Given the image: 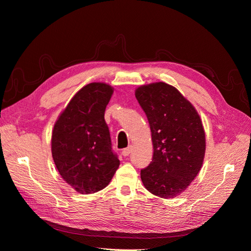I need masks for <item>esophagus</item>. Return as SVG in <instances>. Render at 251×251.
<instances>
[{
  "mask_svg": "<svg viewBox=\"0 0 251 251\" xmlns=\"http://www.w3.org/2000/svg\"><path fill=\"white\" fill-rule=\"evenodd\" d=\"M131 151H132V147H127L126 149L123 150V151H121V154H123V156L126 157L131 154Z\"/></svg>",
  "mask_w": 251,
  "mask_h": 251,
  "instance_id": "34e87169",
  "label": "esophagus"
}]
</instances>
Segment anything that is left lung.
<instances>
[{
  "instance_id": "obj_1",
  "label": "left lung",
  "mask_w": 251,
  "mask_h": 251,
  "mask_svg": "<svg viewBox=\"0 0 251 251\" xmlns=\"http://www.w3.org/2000/svg\"><path fill=\"white\" fill-rule=\"evenodd\" d=\"M151 132L153 159L141 170L142 183L160 198H174L192 183L202 168L205 133L198 112L179 91L165 82L136 89Z\"/></svg>"
}]
</instances>
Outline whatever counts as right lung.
Listing matches in <instances>:
<instances>
[{"label":"right lung","mask_w":251,"mask_h":251,"mask_svg":"<svg viewBox=\"0 0 251 251\" xmlns=\"http://www.w3.org/2000/svg\"><path fill=\"white\" fill-rule=\"evenodd\" d=\"M112 94L113 88L103 82L81 88L52 131L51 151L56 169L68 184L83 195L107 186L120 164L104 121Z\"/></svg>","instance_id":"1"}]
</instances>
